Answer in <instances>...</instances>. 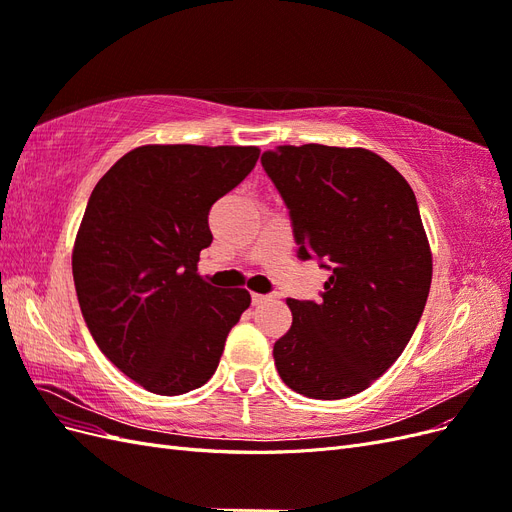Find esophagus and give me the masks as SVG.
Here are the masks:
<instances>
[{
    "instance_id": "1",
    "label": "esophagus",
    "mask_w": 512,
    "mask_h": 512,
    "mask_svg": "<svg viewBox=\"0 0 512 512\" xmlns=\"http://www.w3.org/2000/svg\"><path fill=\"white\" fill-rule=\"evenodd\" d=\"M269 299H271V297H267V294H258V292L252 294V303H254V305H262V303L269 301Z\"/></svg>"
}]
</instances>
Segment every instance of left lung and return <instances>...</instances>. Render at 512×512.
<instances>
[{"label":"left lung","instance_id":"obj_1","mask_svg":"<svg viewBox=\"0 0 512 512\" xmlns=\"http://www.w3.org/2000/svg\"><path fill=\"white\" fill-rule=\"evenodd\" d=\"M262 166L290 209L299 256L331 269L320 303L286 299L277 374L305 397H352L399 359L427 303L433 260L414 192L363 147L280 145Z\"/></svg>","mask_w":512,"mask_h":512}]
</instances>
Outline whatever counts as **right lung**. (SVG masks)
Wrapping results in <instances>:
<instances>
[{"label": "right lung", "mask_w": 512, "mask_h": 512, "mask_svg": "<svg viewBox=\"0 0 512 512\" xmlns=\"http://www.w3.org/2000/svg\"><path fill=\"white\" fill-rule=\"evenodd\" d=\"M258 147L143 145L89 196L72 247L76 297L98 348L156 395H183L218 369L230 329L252 303L198 273L207 215L239 185Z\"/></svg>", "instance_id": "obj_1"}]
</instances>
